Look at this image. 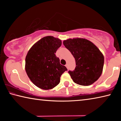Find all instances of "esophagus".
Masks as SVG:
<instances>
[{"instance_id":"34e87169","label":"esophagus","mask_w":121,"mask_h":121,"mask_svg":"<svg viewBox=\"0 0 121 121\" xmlns=\"http://www.w3.org/2000/svg\"><path fill=\"white\" fill-rule=\"evenodd\" d=\"M65 67H67V69H68V65H67V64H66V65H65Z\"/></svg>"}]
</instances>
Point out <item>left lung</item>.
I'll list each match as a JSON object with an SVG mask.
<instances>
[{
	"mask_svg": "<svg viewBox=\"0 0 121 121\" xmlns=\"http://www.w3.org/2000/svg\"><path fill=\"white\" fill-rule=\"evenodd\" d=\"M63 43L75 59V70L68 71L73 81L77 84L89 86L97 81L104 64V57L99 48L84 38H70Z\"/></svg>",
	"mask_w": 121,
	"mask_h": 121,
	"instance_id": "obj_1",
	"label": "left lung"
}]
</instances>
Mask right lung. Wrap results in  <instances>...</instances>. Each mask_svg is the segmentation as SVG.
Masks as SVG:
<instances>
[{
	"label": "right lung",
	"instance_id": "right-lung-1",
	"mask_svg": "<svg viewBox=\"0 0 121 121\" xmlns=\"http://www.w3.org/2000/svg\"><path fill=\"white\" fill-rule=\"evenodd\" d=\"M61 44L59 38L51 36L44 37L36 42L26 54V74L40 89L49 90L56 87L60 83L61 76L67 70L56 56Z\"/></svg>",
	"mask_w": 121,
	"mask_h": 121
}]
</instances>
